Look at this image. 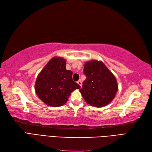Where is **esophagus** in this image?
Instances as JSON below:
<instances>
[{
  "label": "esophagus",
  "mask_w": 152,
  "mask_h": 152,
  "mask_svg": "<svg viewBox=\"0 0 152 152\" xmlns=\"http://www.w3.org/2000/svg\"><path fill=\"white\" fill-rule=\"evenodd\" d=\"M77 84H79L80 87H82V82H81V80H78V81H77Z\"/></svg>",
  "instance_id": "1"
}]
</instances>
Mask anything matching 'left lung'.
<instances>
[{
    "instance_id": "obj_1",
    "label": "left lung",
    "mask_w": 152,
    "mask_h": 152,
    "mask_svg": "<svg viewBox=\"0 0 152 152\" xmlns=\"http://www.w3.org/2000/svg\"><path fill=\"white\" fill-rule=\"evenodd\" d=\"M84 73L86 79L79 91L87 103L95 107L108 104L118 91L116 78L101 61L92 60L85 63Z\"/></svg>"
}]
</instances>
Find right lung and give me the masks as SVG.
<instances>
[{"label": "right lung", "mask_w": 152, "mask_h": 152, "mask_svg": "<svg viewBox=\"0 0 152 152\" xmlns=\"http://www.w3.org/2000/svg\"><path fill=\"white\" fill-rule=\"evenodd\" d=\"M73 72L66 69V60L54 57L46 64L36 79L37 95L50 107H58L66 103L72 92L80 86L72 79Z\"/></svg>", "instance_id": "obj_1"}]
</instances>
